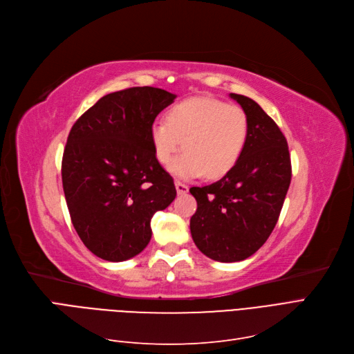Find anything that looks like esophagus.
I'll return each mask as SVG.
<instances>
[{
	"label": "esophagus",
	"instance_id": "obj_1",
	"mask_svg": "<svg viewBox=\"0 0 354 354\" xmlns=\"http://www.w3.org/2000/svg\"><path fill=\"white\" fill-rule=\"evenodd\" d=\"M175 187H176V192L179 195H184V194H187L189 191V187L185 185V184H182V182H179V180L175 182Z\"/></svg>",
	"mask_w": 354,
	"mask_h": 354
}]
</instances>
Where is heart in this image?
<instances>
[{
    "label": "heart",
    "instance_id": "b5f03b06",
    "mask_svg": "<svg viewBox=\"0 0 354 354\" xmlns=\"http://www.w3.org/2000/svg\"><path fill=\"white\" fill-rule=\"evenodd\" d=\"M250 137V120L236 104L214 97H191L175 104L166 120L150 128L156 160L167 166L182 150L172 172L182 179L221 178L236 166ZM185 144L182 145L181 142Z\"/></svg>",
    "mask_w": 354,
    "mask_h": 354
}]
</instances>
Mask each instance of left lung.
<instances>
[{
    "mask_svg": "<svg viewBox=\"0 0 354 354\" xmlns=\"http://www.w3.org/2000/svg\"><path fill=\"white\" fill-rule=\"evenodd\" d=\"M250 120L241 160L207 187H192L197 212L189 227L198 250L220 263L255 254L276 227L292 179L287 141L277 124L252 99L230 93Z\"/></svg>",
    "mask_w": 354,
    "mask_h": 354,
    "instance_id": "left-lung-1",
    "label": "left lung"
}]
</instances>
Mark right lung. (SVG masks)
I'll list each match as a JSON object with an SVG mask.
<instances>
[{"label":"right lung","mask_w":354,"mask_h":354,"mask_svg":"<svg viewBox=\"0 0 354 354\" xmlns=\"http://www.w3.org/2000/svg\"><path fill=\"white\" fill-rule=\"evenodd\" d=\"M176 95L131 87L100 97L73 125L62 156V188L78 236L96 257L121 263L151 239L150 221L176 197L156 160L150 128Z\"/></svg>","instance_id":"1"}]
</instances>
